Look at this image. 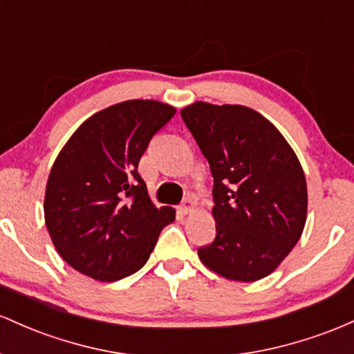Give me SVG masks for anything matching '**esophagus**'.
I'll return each instance as SVG.
<instances>
[{
    "label": "esophagus",
    "instance_id": "obj_1",
    "mask_svg": "<svg viewBox=\"0 0 354 354\" xmlns=\"http://www.w3.org/2000/svg\"><path fill=\"white\" fill-rule=\"evenodd\" d=\"M194 205H196V204H194V201H192V198H185V201L182 202L180 205H178L177 212L180 214V216H187V214L192 212Z\"/></svg>",
    "mask_w": 354,
    "mask_h": 354
}]
</instances>
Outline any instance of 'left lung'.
<instances>
[{"mask_svg": "<svg viewBox=\"0 0 354 354\" xmlns=\"http://www.w3.org/2000/svg\"><path fill=\"white\" fill-rule=\"evenodd\" d=\"M180 115L214 177L216 239L198 257L227 279H263L303 234V167L279 130L248 106L197 102Z\"/></svg>", "mask_w": 354, "mask_h": 354, "instance_id": "1", "label": "left lung"}]
</instances>
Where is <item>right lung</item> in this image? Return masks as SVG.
Here are the masks:
<instances>
[{"label": "right lung", "instance_id": "add662e5", "mask_svg": "<svg viewBox=\"0 0 354 354\" xmlns=\"http://www.w3.org/2000/svg\"><path fill=\"white\" fill-rule=\"evenodd\" d=\"M176 109L129 100L83 122L51 169L45 221L59 256L97 281L137 272L156 248L172 207L157 209L138 174L150 140Z\"/></svg>", "mask_w": 354, "mask_h": 354}]
</instances>
